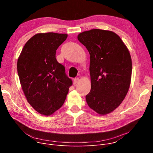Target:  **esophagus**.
I'll return each mask as SVG.
<instances>
[{"mask_svg": "<svg viewBox=\"0 0 153 153\" xmlns=\"http://www.w3.org/2000/svg\"><path fill=\"white\" fill-rule=\"evenodd\" d=\"M80 81V79H79V78H75V79H74V80H73V84H77V83Z\"/></svg>", "mask_w": 153, "mask_h": 153, "instance_id": "1", "label": "esophagus"}]
</instances>
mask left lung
<instances>
[{
	"label": "left lung",
	"mask_w": 153,
	"mask_h": 153,
	"mask_svg": "<svg viewBox=\"0 0 153 153\" xmlns=\"http://www.w3.org/2000/svg\"><path fill=\"white\" fill-rule=\"evenodd\" d=\"M90 54L91 89L86 95L89 107L100 115L117 108L130 86L132 62L121 38L110 30L91 29L78 35Z\"/></svg>",
	"instance_id": "8db88e82"
}]
</instances>
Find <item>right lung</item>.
<instances>
[{
	"label": "right lung",
	"instance_id": "1",
	"mask_svg": "<svg viewBox=\"0 0 153 153\" xmlns=\"http://www.w3.org/2000/svg\"><path fill=\"white\" fill-rule=\"evenodd\" d=\"M66 34L38 33L28 40L18 59L20 84L29 103L40 114L51 115L65 101L72 80L55 53Z\"/></svg>",
	"mask_w": 153,
	"mask_h": 153
}]
</instances>
